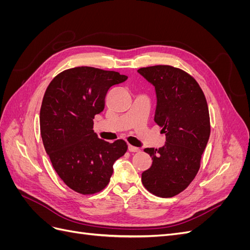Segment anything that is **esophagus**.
I'll return each instance as SVG.
<instances>
[{"label": "esophagus", "mask_w": 250, "mask_h": 250, "mask_svg": "<svg viewBox=\"0 0 250 250\" xmlns=\"http://www.w3.org/2000/svg\"><path fill=\"white\" fill-rule=\"evenodd\" d=\"M128 150H129L130 152H140V148L134 147V146H132V145L128 146Z\"/></svg>", "instance_id": "34e87169"}]
</instances>
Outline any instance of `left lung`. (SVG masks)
<instances>
[{
	"instance_id": "1",
	"label": "left lung",
	"mask_w": 250,
	"mask_h": 250,
	"mask_svg": "<svg viewBox=\"0 0 250 250\" xmlns=\"http://www.w3.org/2000/svg\"><path fill=\"white\" fill-rule=\"evenodd\" d=\"M138 72L155 87V123L166 134L165 146L144 149L152 166L142 183L158 197L170 198L188 187L200 168L210 133L206 96L190 74L171 65L141 67Z\"/></svg>"
}]
</instances>
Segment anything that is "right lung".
Returning <instances> with one entry per match:
<instances>
[{"label": "right lung", "mask_w": 250, "mask_h": 250, "mask_svg": "<svg viewBox=\"0 0 250 250\" xmlns=\"http://www.w3.org/2000/svg\"><path fill=\"white\" fill-rule=\"evenodd\" d=\"M126 79L115 71L77 66L59 73L44 93L40 113L43 147L58 176L79 194L102 191L113 163L127 151L125 141L105 142L93 130L107 90Z\"/></svg>", "instance_id": "1"}]
</instances>
